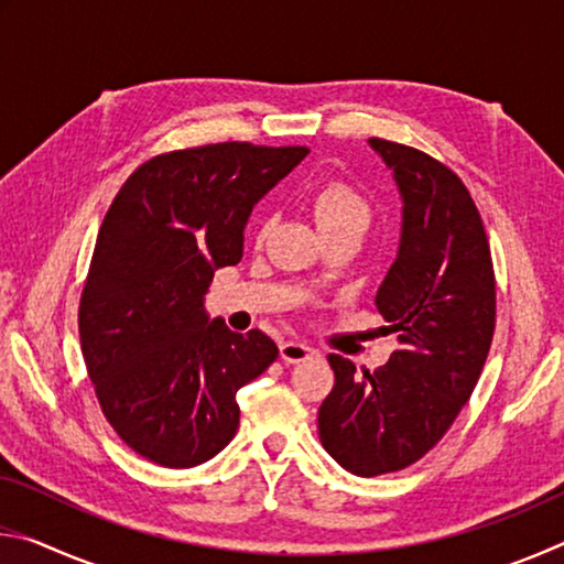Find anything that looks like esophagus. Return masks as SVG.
<instances>
[{
    "label": "esophagus",
    "mask_w": 564,
    "mask_h": 564,
    "mask_svg": "<svg viewBox=\"0 0 564 564\" xmlns=\"http://www.w3.org/2000/svg\"><path fill=\"white\" fill-rule=\"evenodd\" d=\"M316 356H318V350L308 346V343H301V340L281 343V358L285 362H303V360H311Z\"/></svg>",
    "instance_id": "34e87169"
}]
</instances>
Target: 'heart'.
<instances>
[{"label": "heart", "mask_w": 564, "mask_h": 564, "mask_svg": "<svg viewBox=\"0 0 564 564\" xmlns=\"http://www.w3.org/2000/svg\"><path fill=\"white\" fill-rule=\"evenodd\" d=\"M313 218H316L323 236L336 231L366 234L370 218H373V208L358 188L330 181L313 196Z\"/></svg>", "instance_id": "obj_1"}]
</instances>
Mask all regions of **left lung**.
<instances>
[{
	"mask_svg": "<svg viewBox=\"0 0 564 564\" xmlns=\"http://www.w3.org/2000/svg\"><path fill=\"white\" fill-rule=\"evenodd\" d=\"M403 198L398 259L378 313L400 348L383 368L330 352L336 383L318 410L328 455L348 473L405 470L441 443L470 400L495 333V271L482 218L460 176L425 151L370 139Z\"/></svg>",
	"mask_w": 564,
	"mask_h": 564,
	"instance_id": "left-lung-1",
	"label": "left lung"
}]
</instances>
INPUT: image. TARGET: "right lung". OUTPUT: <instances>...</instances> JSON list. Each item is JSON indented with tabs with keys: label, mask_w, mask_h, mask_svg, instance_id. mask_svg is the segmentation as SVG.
<instances>
[{
	"label": "right lung",
	"mask_w": 564,
	"mask_h": 564,
	"mask_svg": "<svg viewBox=\"0 0 564 564\" xmlns=\"http://www.w3.org/2000/svg\"><path fill=\"white\" fill-rule=\"evenodd\" d=\"M308 154L224 141L159 154L123 181L94 246L79 336L104 417L164 467L212 460L238 431L236 393L279 358L259 328L212 321L214 271L243 256L251 208Z\"/></svg>",
	"instance_id": "add662e5"
}]
</instances>
